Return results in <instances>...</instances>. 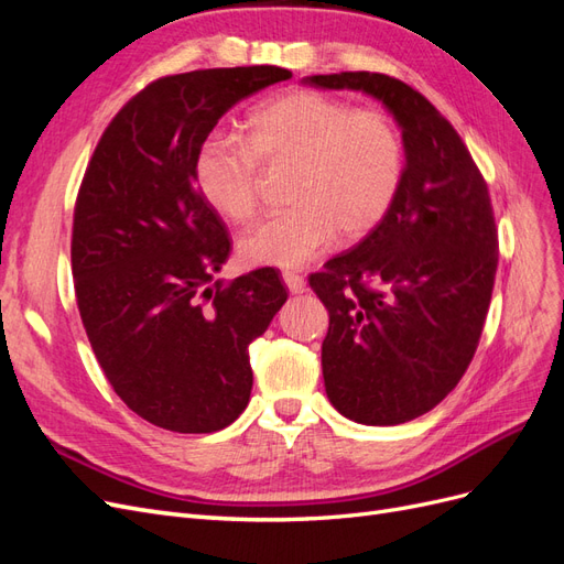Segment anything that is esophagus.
Wrapping results in <instances>:
<instances>
[{"mask_svg": "<svg viewBox=\"0 0 564 564\" xmlns=\"http://www.w3.org/2000/svg\"><path fill=\"white\" fill-rule=\"evenodd\" d=\"M282 280L286 284V289L292 294H303L305 292V278L299 275V272H292V270H284L282 272Z\"/></svg>", "mask_w": 564, "mask_h": 564, "instance_id": "1", "label": "esophagus"}]
</instances>
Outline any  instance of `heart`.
<instances>
[{"instance_id":"heart-1","label":"heart","mask_w":564,"mask_h":564,"mask_svg":"<svg viewBox=\"0 0 564 564\" xmlns=\"http://www.w3.org/2000/svg\"><path fill=\"white\" fill-rule=\"evenodd\" d=\"M245 143L209 135L195 155L202 199L230 224H247L261 204V169H292V209L242 235L247 265L299 268L332 240H360L395 202L404 143L392 117L377 108L299 89L265 100L245 117Z\"/></svg>"}]
</instances>
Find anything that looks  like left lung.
I'll use <instances>...</instances> for the list:
<instances>
[{
  "label": "left lung",
  "mask_w": 564,
  "mask_h": 564,
  "mask_svg": "<svg viewBox=\"0 0 564 564\" xmlns=\"http://www.w3.org/2000/svg\"><path fill=\"white\" fill-rule=\"evenodd\" d=\"M303 82L369 94L402 129L406 162L390 212L311 275L329 311V402L350 421L398 425L445 400L475 355L499 263L489 191L456 129L409 84L379 73Z\"/></svg>",
  "instance_id": "1"
}]
</instances>
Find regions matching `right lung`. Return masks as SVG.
I'll return each instance as SVG.
<instances>
[{
    "label": "right lung",
    "instance_id": "add662e5",
    "mask_svg": "<svg viewBox=\"0 0 564 564\" xmlns=\"http://www.w3.org/2000/svg\"><path fill=\"white\" fill-rule=\"evenodd\" d=\"M275 65L162 77L100 135L73 220V278L89 344L131 412L174 433H214L251 395L249 344L286 301L275 268L228 284L230 237L193 164L235 104L284 82Z\"/></svg>",
    "mask_w": 564,
    "mask_h": 564
}]
</instances>
